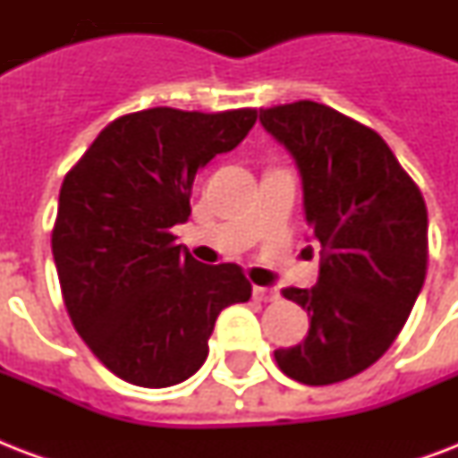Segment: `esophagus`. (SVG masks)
Segmentation results:
<instances>
[{"mask_svg": "<svg viewBox=\"0 0 458 458\" xmlns=\"http://www.w3.org/2000/svg\"><path fill=\"white\" fill-rule=\"evenodd\" d=\"M251 294H254V300L257 301H278V290H273V287H254L251 290Z\"/></svg>", "mask_w": 458, "mask_h": 458, "instance_id": "1", "label": "esophagus"}]
</instances>
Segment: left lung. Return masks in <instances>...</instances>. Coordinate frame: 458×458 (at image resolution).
<instances>
[{"label": "left lung", "mask_w": 458, "mask_h": 458, "mask_svg": "<svg viewBox=\"0 0 458 458\" xmlns=\"http://www.w3.org/2000/svg\"><path fill=\"white\" fill-rule=\"evenodd\" d=\"M259 121L300 168L320 247L318 283L283 290L311 316L309 335L276 349V361L297 383H340L390 349L416 304L428 268L426 201L376 131L326 104L271 106Z\"/></svg>", "instance_id": "left-lung-1"}]
</instances>
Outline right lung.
I'll list each match as a JSON object with an SVG mask.
<instances>
[{"label":"right lung","mask_w":458,"mask_h":458,"mask_svg":"<svg viewBox=\"0 0 458 458\" xmlns=\"http://www.w3.org/2000/svg\"><path fill=\"white\" fill-rule=\"evenodd\" d=\"M257 109L157 106L111 121L66 173L52 230L61 294L92 354L125 383L171 387L207 361L218 313L251 297L237 264H199L173 225L194 175L235 149Z\"/></svg>","instance_id":"obj_1"}]
</instances>
